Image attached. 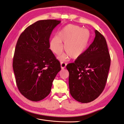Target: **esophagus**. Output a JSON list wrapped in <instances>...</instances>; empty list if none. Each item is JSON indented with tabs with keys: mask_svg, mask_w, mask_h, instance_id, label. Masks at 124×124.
I'll return each instance as SVG.
<instances>
[{
	"mask_svg": "<svg viewBox=\"0 0 124 124\" xmlns=\"http://www.w3.org/2000/svg\"><path fill=\"white\" fill-rule=\"evenodd\" d=\"M66 63H65L64 62H60V65H61V68L62 69H64L66 66Z\"/></svg>",
	"mask_w": 124,
	"mask_h": 124,
	"instance_id": "esophagus-1",
	"label": "esophagus"
}]
</instances>
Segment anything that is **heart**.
Returning a JSON list of instances; mask_svg holds the SVG:
<instances>
[{
	"instance_id": "heart-1",
	"label": "heart",
	"mask_w": 124,
	"mask_h": 124,
	"mask_svg": "<svg viewBox=\"0 0 124 124\" xmlns=\"http://www.w3.org/2000/svg\"><path fill=\"white\" fill-rule=\"evenodd\" d=\"M90 40V32L87 29L78 26L68 24L58 32L57 36H54L50 41V48L57 55L62 54L64 50L66 54L60 57L61 60H65L70 56L73 59L80 57L87 49Z\"/></svg>"
}]
</instances>
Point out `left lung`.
I'll return each mask as SVG.
<instances>
[{"label": "left lung", "mask_w": 124, "mask_h": 124, "mask_svg": "<svg viewBox=\"0 0 124 124\" xmlns=\"http://www.w3.org/2000/svg\"><path fill=\"white\" fill-rule=\"evenodd\" d=\"M94 41L85 52L66 66L69 72L70 94L82 103L92 102L104 90L111 58L105 37L95 30Z\"/></svg>", "instance_id": "left-lung-1"}]
</instances>
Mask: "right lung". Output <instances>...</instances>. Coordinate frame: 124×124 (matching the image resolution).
Wrapping results in <instances>:
<instances>
[{
  "instance_id": "1",
  "label": "right lung",
  "mask_w": 124,
  "mask_h": 124,
  "mask_svg": "<svg viewBox=\"0 0 124 124\" xmlns=\"http://www.w3.org/2000/svg\"><path fill=\"white\" fill-rule=\"evenodd\" d=\"M61 21L39 20L25 29L15 49L13 68L17 87L30 101H39L49 95L60 63L49 48L53 29Z\"/></svg>"
}]
</instances>
